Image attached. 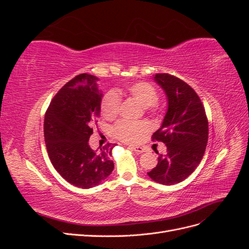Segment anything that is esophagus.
I'll list each match as a JSON object with an SVG mask.
<instances>
[{"label":"esophagus","instance_id":"1","mask_svg":"<svg viewBox=\"0 0 249 249\" xmlns=\"http://www.w3.org/2000/svg\"><path fill=\"white\" fill-rule=\"evenodd\" d=\"M129 148H131L134 152H136L138 154H142L144 153V148L141 147V146H129Z\"/></svg>","mask_w":249,"mask_h":249}]
</instances>
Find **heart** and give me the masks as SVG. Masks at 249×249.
Wrapping results in <instances>:
<instances>
[{"label": "heart", "instance_id": "heart-1", "mask_svg": "<svg viewBox=\"0 0 249 249\" xmlns=\"http://www.w3.org/2000/svg\"><path fill=\"white\" fill-rule=\"evenodd\" d=\"M135 101H137L142 107L154 109L158 101V91L156 88L146 82H136L126 88ZM119 91H109L104 95L101 102V111L106 119L114 118L120 108L122 99L118 95ZM149 131V124L145 122H131V120H120L114 127L115 136L122 141L127 143H136L141 140L143 134Z\"/></svg>", "mask_w": 249, "mask_h": 249}]
</instances>
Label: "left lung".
Segmentation results:
<instances>
[{
    "label": "left lung",
    "mask_w": 249,
    "mask_h": 249,
    "mask_svg": "<svg viewBox=\"0 0 249 249\" xmlns=\"http://www.w3.org/2000/svg\"><path fill=\"white\" fill-rule=\"evenodd\" d=\"M154 80L167 96L168 108L153 140L167 146L159 155L148 177L162 185H175L187 178L201 161L209 136L205 108L197 93L180 79L168 73H157Z\"/></svg>",
    "instance_id": "obj_1"
}]
</instances>
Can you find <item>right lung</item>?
Wrapping results in <instances>:
<instances>
[{
    "label": "right lung",
    "instance_id": "right-lung-1",
    "mask_svg": "<svg viewBox=\"0 0 249 249\" xmlns=\"http://www.w3.org/2000/svg\"><path fill=\"white\" fill-rule=\"evenodd\" d=\"M96 81L91 74L81 73L67 82L44 116V140L53 166L67 182L83 189L100 185L114 169L111 156L116 144L93 150L88 142L101 112L103 94Z\"/></svg>",
    "mask_w": 249,
    "mask_h": 249
}]
</instances>
